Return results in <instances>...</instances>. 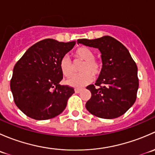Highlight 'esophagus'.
Instances as JSON below:
<instances>
[{"label": "esophagus", "instance_id": "34e87169", "mask_svg": "<svg viewBox=\"0 0 155 155\" xmlns=\"http://www.w3.org/2000/svg\"><path fill=\"white\" fill-rule=\"evenodd\" d=\"M81 91H82V89H79V88H76V89H75V92H76V94L80 93Z\"/></svg>", "mask_w": 155, "mask_h": 155}]
</instances>
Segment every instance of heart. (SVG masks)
Masks as SVG:
<instances>
[{
    "instance_id": "heart-1",
    "label": "heart",
    "mask_w": 155,
    "mask_h": 155,
    "mask_svg": "<svg viewBox=\"0 0 155 155\" xmlns=\"http://www.w3.org/2000/svg\"><path fill=\"white\" fill-rule=\"evenodd\" d=\"M76 58L83 61L80 70L82 73L74 75L67 80V84L74 87H82L90 83L92 81V75L97 76L101 71V64L95 60V54L90 48L87 47L79 48L75 53ZM60 68L62 73L65 76H71L74 69L72 61L68 55H65L61 59Z\"/></svg>"
}]
</instances>
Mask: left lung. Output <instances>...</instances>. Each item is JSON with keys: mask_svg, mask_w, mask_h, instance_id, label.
I'll return each instance as SVG.
<instances>
[{"mask_svg": "<svg viewBox=\"0 0 155 155\" xmlns=\"http://www.w3.org/2000/svg\"><path fill=\"white\" fill-rule=\"evenodd\" d=\"M77 43L98 48L102 59L96 86L86 87L91 93L85 104L87 110L107 119L124 115L135 103L139 87L137 66L127 48L109 36L94 40L79 39Z\"/></svg>", "mask_w": 155, "mask_h": 155, "instance_id": "8db88e82", "label": "left lung"}]
</instances>
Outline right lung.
I'll return each instance as SVG.
<instances>
[{"mask_svg":"<svg viewBox=\"0 0 155 155\" xmlns=\"http://www.w3.org/2000/svg\"><path fill=\"white\" fill-rule=\"evenodd\" d=\"M75 44L45 39L31 46L15 64L11 91L15 105L27 116L47 120L64 110L74 89L59 84L63 79L60 61Z\"/></svg>","mask_w":155,"mask_h":155,"instance_id":"obj_1","label":"right lung"}]
</instances>
